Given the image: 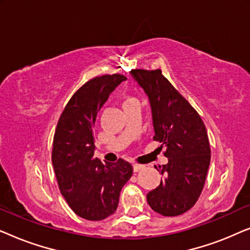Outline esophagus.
<instances>
[{
  "mask_svg": "<svg viewBox=\"0 0 250 250\" xmlns=\"http://www.w3.org/2000/svg\"><path fill=\"white\" fill-rule=\"evenodd\" d=\"M143 165H139V164H133V170H134V172H139V170H141V169H143Z\"/></svg>",
  "mask_w": 250,
  "mask_h": 250,
  "instance_id": "34e87169",
  "label": "esophagus"
}]
</instances>
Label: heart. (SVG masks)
Returning <instances> with one entry per match:
<instances>
[{"instance_id": "1", "label": "heart", "mask_w": 250, "mask_h": 250, "mask_svg": "<svg viewBox=\"0 0 250 250\" xmlns=\"http://www.w3.org/2000/svg\"><path fill=\"white\" fill-rule=\"evenodd\" d=\"M138 102V100H136L135 98L131 97V95H124L122 99V105L123 107H126V105H129L132 104H136Z\"/></svg>"}]
</instances>
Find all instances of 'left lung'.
<instances>
[{
  "label": "left lung",
  "mask_w": 250,
  "mask_h": 250,
  "mask_svg": "<svg viewBox=\"0 0 250 250\" xmlns=\"http://www.w3.org/2000/svg\"><path fill=\"white\" fill-rule=\"evenodd\" d=\"M131 74L148 95L153 140L163 143L160 148L165 146L164 156L168 158L158 169L164 179L146 194V201L163 216L182 215L197 203L206 181L210 163L206 127L196 109L162 70L132 69Z\"/></svg>",
  "instance_id": "1"
}]
</instances>
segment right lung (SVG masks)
I'll return each mask as SVG.
<instances>
[{
  "label": "right lung",
  "mask_w": 250,
  "mask_h": 250,
  "mask_svg": "<svg viewBox=\"0 0 250 250\" xmlns=\"http://www.w3.org/2000/svg\"><path fill=\"white\" fill-rule=\"evenodd\" d=\"M126 77L97 76L68 101L53 136L52 165L60 192L78 216L101 221L117 209L122 188L133 167L124 159L102 164L94 157L93 126L98 111Z\"/></svg>",
  "instance_id": "1"
}]
</instances>
